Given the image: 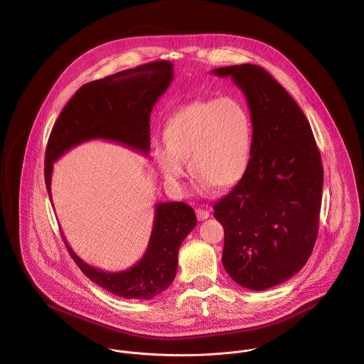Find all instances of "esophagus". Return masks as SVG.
Instances as JSON below:
<instances>
[{
	"mask_svg": "<svg viewBox=\"0 0 364 364\" xmlns=\"http://www.w3.org/2000/svg\"><path fill=\"white\" fill-rule=\"evenodd\" d=\"M196 212H197V218H198L200 220H205V219H208V218L210 216L209 210H206V209H202V208H198Z\"/></svg>",
	"mask_w": 364,
	"mask_h": 364,
	"instance_id": "1",
	"label": "esophagus"
}]
</instances>
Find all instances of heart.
<instances>
[{
    "instance_id": "1",
    "label": "heart",
    "mask_w": 364,
    "mask_h": 364,
    "mask_svg": "<svg viewBox=\"0 0 364 364\" xmlns=\"http://www.w3.org/2000/svg\"><path fill=\"white\" fill-rule=\"evenodd\" d=\"M252 122L242 102L233 97L197 100L178 109L164 125V145L155 158L164 181L183 188L188 171L200 188L228 190L240 183L252 152Z\"/></svg>"
}]
</instances>
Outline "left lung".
<instances>
[{
  "label": "left lung",
  "instance_id": "8db88e82",
  "mask_svg": "<svg viewBox=\"0 0 364 364\" xmlns=\"http://www.w3.org/2000/svg\"><path fill=\"white\" fill-rule=\"evenodd\" d=\"M242 89L252 122V152L240 183L213 205L225 229L222 262L236 283L265 290L297 274L318 233L323 168L311 127L293 97L262 67L215 68Z\"/></svg>",
  "mask_w": 364,
  "mask_h": 364
}]
</instances>
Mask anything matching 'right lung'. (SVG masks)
<instances>
[{
	"label": "right lung",
	"instance_id": "1",
	"mask_svg": "<svg viewBox=\"0 0 364 364\" xmlns=\"http://www.w3.org/2000/svg\"><path fill=\"white\" fill-rule=\"evenodd\" d=\"M171 80L173 64L155 61L80 87L63 109L48 138L44 180L50 201L53 163L85 141H114L148 155L151 113ZM155 208L148 248L144 257L125 271L106 272L95 268L73 251L64 236L63 240L90 281L119 297L151 300L176 278L178 248L197 225L194 209L184 202H159Z\"/></svg>",
	"mask_w": 364,
	"mask_h": 364
}]
</instances>
